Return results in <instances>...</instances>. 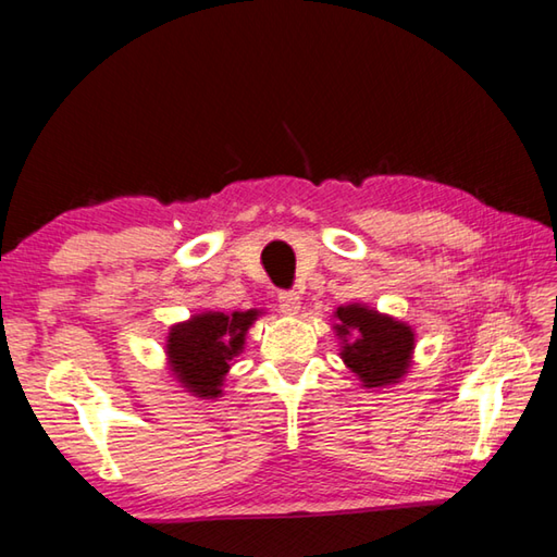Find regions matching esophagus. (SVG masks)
I'll use <instances>...</instances> for the list:
<instances>
[{"instance_id":"1","label":"esophagus","mask_w":557,"mask_h":557,"mask_svg":"<svg viewBox=\"0 0 557 557\" xmlns=\"http://www.w3.org/2000/svg\"><path fill=\"white\" fill-rule=\"evenodd\" d=\"M280 312L287 314V317H297L299 309H301V297L297 292H280Z\"/></svg>"}]
</instances>
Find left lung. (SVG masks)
I'll return each instance as SVG.
<instances>
[{
  "label": "left lung",
  "mask_w": 557,
  "mask_h": 557,
  "mask_svg": "<svg viewBox=\"0 0 557 557\" xmlns=\"http://www.w3.org/2000/svg\"><path fill=\"white\" fill-rule=\"evenodd\" d=\"M334 334L338 356L363 388H391L408 375L414 354V329L361 301L336 307Z\"/></svg>",
  "instance_id": "left-lung-1"
}]
</instances>
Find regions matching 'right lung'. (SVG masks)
<instances>
[{
	"label": "right lung",
	"instance_id": "add662e5",
	"mask_svg": "<svg viewBox=\"0 0 557 557\" xmlns=\"http://www.w3.org/2000/svg\"><path fill=\"white\" fill-rule=\"evenodd\" d=\"M262 309L245 312H199L169 326L164 354L172 379L184 393L201 400L223 395V383L235 358L243 354L245 336Z\"/></svg>",
	"mask_w": 557,
	"mask_h": 557
}]
</instances>
